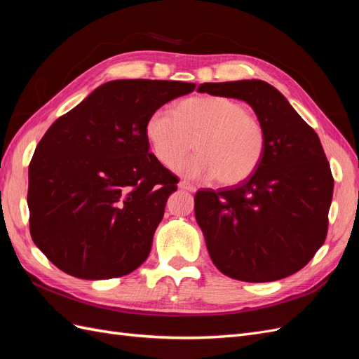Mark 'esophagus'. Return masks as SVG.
I'll use <instances>...</instances> for the list:
<instances>
[{
    "instance_id": "obj_1",
    "label": "esophagus",
    "mask_w": 359,
    "mask_h": 359,
    "mask_svg": "<svg viewBox=\"0 0 359 359\" xmlns=\"http://www.w3.org/2000/svg\"><path fill=\"white\" fill-rule=\"evenodd\" d=\"M178 187L180 189H182V190H187V191H196V187L194 186H191L190 182H187V181H180V184H178Z\"/></svg>"
}]
</instances>
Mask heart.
<instances>
[{
    "instance_id": "1",
    "label": "heart",
    "mask_w": 359,
    "mask_h": 359,
    "mask_svg": "<svg viewBox=\"0 0 359 359\" xmlns=\"http://www.w3.org/2000/svg\"><path fill=\"white\" fill-rule=\"evenodd\" d=\"M147 139L154 156L170 168L191 149L198 155L177 165L180 175L235 186L260 165L266 149V132L241 102L223 95L193 97L177 111L158 107L149 115Z\"/></svg>"
}]
</instances>
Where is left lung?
I'll list each match as a JSON object with an SVG mask.
<instances>
[{"label":"left lung","instance_id":"obj_1","mask_svg":"<svg viewBox=\"0 0 359 359\" xmlns=\"http://www.w3.org/2000/svg\"><path fill=\"white\" fill-rule=\"evenodd\" d=\"M198 93L248 103L266 132L265 154L252 177L194 196L211 260L224 276L250 283L295 274L328 231L334 180L319 136L265 81L205 82Z\"/></svg>","mask_w":359,"mask_h":359}]
</instances>
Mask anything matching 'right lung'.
Here are the masks:
<instances>
[{"mask_svg": "<svg viewBox=\"0 0 359 359\" xmlns=\"http://www.w3.org/2000/svg\"><path fill=\"white\" fill-rule=\"evenodd\" d=\"M194 86L111 81L49 127L29 163L27 202L32 241L57 268L107 280L145 262L177 190V178L149 153L147 121Z\"/></svg>", "mask_w": 359, "mask_h": 359, "instance_id": "obj_1", "label": "right lung"}]
</instances>
